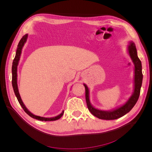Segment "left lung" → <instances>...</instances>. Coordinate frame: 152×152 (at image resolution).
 Returning a JSON list of instances; mask_svg holds the SVG:
<instances>
[{"instance_id":"1","label":"left lung","mask_w":152,"mask_h":152,"mask_svg":"<svg viewBox=\"0 0 152 152\" xmlns=\"http://www.w3.org/2000/svg\"><path fill=\"white\" fill-rule=\"evenodd\" d=\"M129 53L134 64V91L132 96L128 100V102L121 107L111 112H104L94 108L92 106L89 102V89L86 85L84 84L86 89V99L87 108L89 112L94 116L103 120H115L120 118L124 115L131 111V110L134 107L136 102L138 100L140 94L141 87L142 81V65L141 62L137 55V50L134 42H131L129 45Z\"/></svg>"}]
</instances>
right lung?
Wrapping results in <instances>:
<instances>
[{
    "label": "right lung",
    "instance_id": "1",
    "mask_svg": "<svg viewBox=\"0 0 152 152\" xmlns=\"http://www.w3.org/2000/svg\"><path fill=\"white\" fill-rule=\"evenodd\" d=\"M27 37H28V34L25 35L24 36H23V37L20 40V42H19V43H18V48H17V50H16V56H15V59H14L13 62H12V87L14 89V92H15L18 102L20 103L24 111L31 117L35 118V119H37V120H39L41 121H54L58 120V119L60 118L63 115V113H64L63 111L60 115H59L55 117H53V118H45V117H41L39 116H37V115H34V114H32L30 112L28 111V109L25 107V106L24 105L23 103L22 100L21 99V97H20V94H19V91H18V86H17V66L18 65V62H19V60H20L22 48H23V46L24 44L26 42Z\"/></svg>",
    "mask_w": 152,
    "mask_h": 152
}]
</instances>
